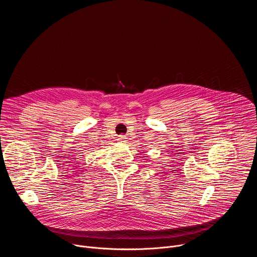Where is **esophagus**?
I'll use <instances>...</instances> for the list:
<instances>
[{
	"label": "esophagus",
	"instance_id": "obj_1",
	"mask_svg": "<svg viewBox=\"0 0 257 257\" xmlns=\"http://www.w3.org/2000/svg\"><path fill=\"white\" fill-rule=\"evenodd\" d=\"M118 140L121 141V142H125V141L127 140V137H126L125 135H120V136L118 137Z\"/></svg>",
	"mask_w": 257,
	"mask_h": 257
}]
</instances>
